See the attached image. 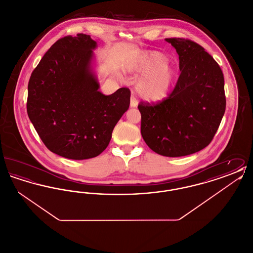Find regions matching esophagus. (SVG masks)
<instances>
[{
    "label": "esophagus",
    "instance_id": "34e87169",
    "mask_svg": "<svg viewBox=\"0 0 253 253\" xmlns=\"http://www.w3.org/2000/svg\"><path fill=\"white\" fill-rule=\"evenodd\" d=\"M137 100L135 99V97L134 96H131V101H130V106L132 107V108H134V107H137Z\"/></svg>",
    "mask_w": 253,
    "mask_h": 253
}]
</instances>
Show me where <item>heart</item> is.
Wrapping results in <instances>:
<instances>
[{"label": "heart", "instance_id": "obj_1", "mask_svg": "<svg viewBox=\"0 0 253 253\" xmlns=\"http://www.w3.org/2000/svg\"><path fill=\"white\" fill-rule=\"evenodd\" d=\"M129 70L141 77L136 84V93L145 101L159 103L172 91L177 80V68L168 58L157 51H143L136 55Z\"/></svg>", "mask_w": 253, "mask_h": 253}]
</instances>
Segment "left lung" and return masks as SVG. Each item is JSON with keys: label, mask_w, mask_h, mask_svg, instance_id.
<instances>
[{"label": "left lung", "mask_w": 253, "mask_h": 253, "mask_svg": "<svg viewBox=\"0 0 253 253\" xmlns=\"http://www.w3.org/2000/svg\"><path fill=\"white\" fill-rule=\"evenodd\" d=\"M178 54L181 74L163 101L140 102L141 135L160 156H189L212 140L226 110L223 72L213 58L191 40L165 39Z\"/></svg>", "instance_id": "left-lung-1"}]
</instances>
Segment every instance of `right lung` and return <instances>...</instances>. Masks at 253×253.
<instances>
[{
  "mask_svg": "<svg viewBox=\"0 0 253 253\" xmlns=\"http://www.w3.org/2000/svg\"><path fill=\"white\" fill-rule=\"evenodd\" d=\"M96 42L85 34L57 41L28 83L27 114L52 153L83 160L100 155L130 105L131 92L105 96L93 70Z\"/></svg>",
  "mask_w": 253,
  "mask_h": 253,
  "instance_id": "1",
  "label": "right lung"
}]
</instances>
